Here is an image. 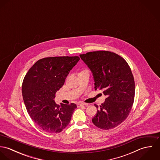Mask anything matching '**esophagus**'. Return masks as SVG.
I'll return each instance as SVG.
<instances>
[{"mask_svg": "<svg viewBox=\"0 0 160 160\" xmlns=\"http://www.w3.org/2000/svg\"><path fill=\"white\" fill-rule=\"evenodd\" d=\"M77 105H78V107H82V106H88V103H83V102H79L77 104Z\"/></svg>", "mask_w": 160, "mask_h": 160, "instance_id": "34e87169", "label": "esophagus"}]
</instances>
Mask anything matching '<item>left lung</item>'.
<instances>
[{
  "instance_id": "1",
  "label": "left lung",
  "mask_w": 160,
  "mask_h": 160,
  "mask_svg": "<svg viewBox=\"0 0 160 160\" xmlns=\"http://www.w3.org/2000/svg\"><path fill=\"white\" fill-rule=\"evenodd\" d=\"M79 56L91 70L95 89L102 90L107 95L92 122L101 129H113L127 118L132 107L135 82L131 68L122 57L110 51L91 52Z\"/></svg>"
}]
</instances>
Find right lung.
<instances>
[{
	"instance_id": "add662e5",
	"label": "right lung",
	"mask_w": 160,
	"mask_h": 160,
	"mask_svg": "<svg viewBox=\"0 0 160 160\" xmlns=\"http://www.w3.org/2000/svg\"><path fill=\"white\" fill-rule=\"evenodd\" d=\"M79 59L78 56L44 58L37 61L24 78L22 95L26 110L36 124L46 132H62L77 108L72 103L57 105L53 98Z\"/></svg>"
}]
</instances>
